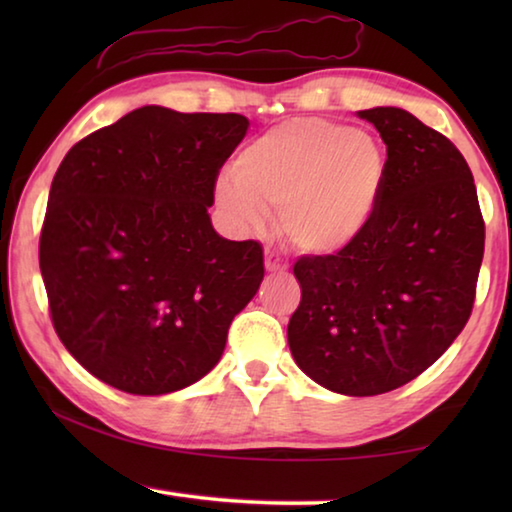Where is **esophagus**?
<instances>
[{"mask_svg": "<svg viewBox=\"0 0 512 512\" xmlns=\"http://www.w3.org/2000/svg\"><path fill=\"white\" fill-rule=\"evenodd\" d=\"M264 264H266V271L268 273H284L289 268V264L284 262V259L277 255V253H273V250H266V255H264Z\"/></svg>", "mask_w": 512, "mask_h": 512, "instance_id": "obj_1", "label": "esophagus"}]
</instances>
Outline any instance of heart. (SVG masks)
Instances as JSON below:
<instances>
[{"instance_id":"b5f03b06","label":"heart","mask_w":512,"mask_h":512,"mask_svg":"<svg viewBox=\"0 0 512 512\" xmlns=\"http://www.w3.org/2000/svg\"><path fill=\"white\" fill-rule=\"evenodd\" d=\"M386 176L377 142L329 119H291L239 153L235 178H221L216 201L241 225L280 207V228L302 253H339L357 239Z\"/></svg>"}]
</instances>
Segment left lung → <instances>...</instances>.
Masks as SVG:
<instances>
[{"label":"left lung","mask_w":512,"mask_h":512,"mask_svg":"<svg viewBox=\"0 0 512 512\" xmlns=\"http://www.w3.org/2000/svg\"><path fill=\"white\" fill-rule=\"evenodd\" d=\"M386 144L366 230L293 264V359L329 391L368 397L422 375L470 320L485 246L472 171L443 133L402 108L359 110Z\"/></svg>","instance_id":"left-lung-1"}]
</instances>
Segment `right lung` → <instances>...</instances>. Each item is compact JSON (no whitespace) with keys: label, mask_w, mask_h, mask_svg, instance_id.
Returning <instances> with one entry per match:
<instances>
[{"label":"right lung","mask_w":512,"mask_h":512,"mask_svg":"<svg viewBox=\"0 0 512 512\" xmlns=\"http://www.w3.org/2000/svg\"><path fill=\"white\" fill-rule=\"evenodd\" d=\"M237 112L144 106L83 137L49 189L40 273L58 339L103 384L164 395L219 363L264 277L259 241L212 228Z\"/></svg>","instance_id":"obj_1"}]
</instances>
